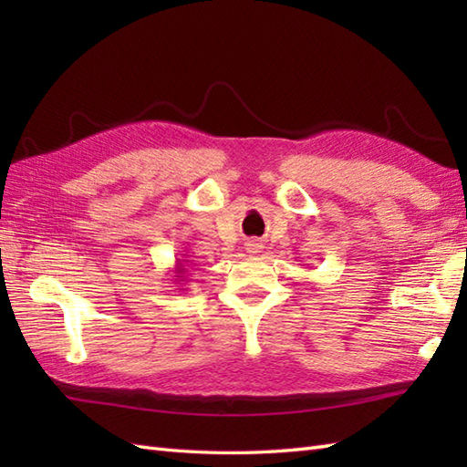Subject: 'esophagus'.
Listing matches in <instances>:
<instances>
[{
  "instance_id": "1",
  "label": "esophagus",
  "mask_w": 467,
  "mask_h": 467,
  "mask_svg": "<svg viewBox=\"0 0 467 467\" xmlns=\"http://www.w3.org/2000/svg\"><path fill=\"white\" fill-rule=\"evenodd\" d=\"M246 251H249V253H259L261 251V243L249 241V243H246Z\"/></svg>"
}]
</instances>
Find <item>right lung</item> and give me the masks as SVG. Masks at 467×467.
<instances>
[{
	"label": "right lung",
	"mask_w": 467,
	"mask_h": 467,
	"mask_svg": "<svg viewBox=\"0 0 467 467\" xmlns=\"http://www.w3.org/2000/svg\"><path fill=\"white\" fill-rule=\"evenodd\" d=\"M184 263L186 261H182V259H176V265H174V271L172 273H174V283H178V285H184V275H186Z\"/></svg>",
	"instance_id": "1"
}]
</instances>
